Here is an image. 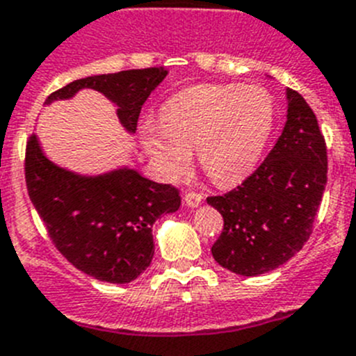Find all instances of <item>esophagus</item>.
Returning <instances> with one entry per match:
<instances>
[{
  "label": "esophagus",
  "instance_id": "esophagus-1",
  "mask_svg": "<svg viewBox=\"0 0 356 356\" xmlns=\"http://www.w3.org/2000/svg\"><path fill=\"white\" fill-rule=\"evenodd\" d=\"M201 201H203V195L197 194V192H188L187 195H185V204L191 208H195L200 207Z\"/></svg>",
  "mask_w": 356,
  "mask_h": 356
}]
</instances>
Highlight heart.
Instances as JSON below:
<instances>
[{
    "label": "heart",
    "instance_id": "1",
    "mask_svg": "<svg viewBox=\"0 0 356 356\" xmlns=\"http://www.w3.org/2000/svg\"><path fill=\"white\" fill-rule=\"evenodd\" d=\"M273 123L275 104L265 88L203 84L171 97L161 111V123H141L139 139L165 180L184 175L195 148L211 181L229 187L256 169Z\"/></svg>",
    "mask_w": 356,
    "mask_h": 356
}]
</instances>
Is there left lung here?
Instances as JSON below:
<instances>
[{"instance_id": "1", "label": "left lung", "mask_w": 356, "mask_h": 356, "mask_svg": "<svg viewBox=\"0 0 356 356\" xmlns=\"http://www.w3.org/2000/svg\"><path fill=\"white\" fill-rule=\"evenodd\" d=\"M282 134L265 162L224 195L208 197L224 229L211 247L218 265L256 277L284 265L302 250L327 185V145L304 97L286 90Z\"/></svg>"}]
</instances>
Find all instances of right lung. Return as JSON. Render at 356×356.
<instances>
[{
	"instance_id": "obj_1",
	"label": "right lung",
	"mask_w": 356,
	"mask_h": 356,
	"mask_svg": "<svg viewBox=\"0 0 356 356\" xmlns=\"http://www.w3.org/2000/svg\"><path fill=\"white\" fill-rule=\"evenodd\" d=\"M165 76L164 67L90 76L51 93L45 104L95 90L118 107L120 123L134 134L143 104ZM24 171L29 200L58 250L77 270L111 284L132 282L148 268L155 254L153 224L181 203L175 187L148 180L129 165L100 175L61 168L49 161L35 134Z\"/></svg>"
}]
</instances>
